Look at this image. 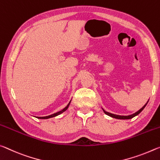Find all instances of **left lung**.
<instances>
[{"mask_svg": "<svg viewBox=\"0 0 160 160\" xmlns=\"http://www.w3.org/2000/svg\"><path fill=\"white\" fill-rule=\"evenodd\" d=\"M148 103V101L147 102V103ZM147 103L145 105V106H144L142 107V108L140 109L139 111H137L136 112H135V113H133V114H132V115H130V116H118V115L112 114V113H110V112H108L105 111L104 110H103V112H104L105 113H106V115H108V116H111V117H112V118H117V119H130V118H132L133 117H135V116H137V115L139 114L140 112L141 111H142L144 108H145V107L146 106Z\"/></svg>", "mask_w": 160, "mask_h": 160, "instance_id": "left-lung-1", "label": "left lung"}]
</instances>
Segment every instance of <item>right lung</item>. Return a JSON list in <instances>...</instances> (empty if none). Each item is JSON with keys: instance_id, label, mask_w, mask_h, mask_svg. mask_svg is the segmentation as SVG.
<instances>
[{"instance_id": "add662e5", "label": "right lung", "mask_w": 160, "mask_h": 160, "mask_svg": "<svg viewBox=\"0 0 160 160\" xmlns=\"http://www.w3.org/2000/svg\"><path fill=\"white\" fill-rule=\"evenodd\" d=\"M69 104H70V102H69V103L67 105V107H65V108H64V109H63V110H62L61 111L57 112H56V113H54V114H52V115H50V116H45V117H37V118H40V119H48V118H52V117H55V116H58V115L61 114L62 112H64L65 111H66V110L68 108V107H69Z\"/></svg>"}]
</instances>
